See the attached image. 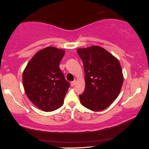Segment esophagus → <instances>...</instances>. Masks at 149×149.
<instances>
[{
    "instance_id": "obj_1",
    "label": "esophagus",
    "mask_w": 149,
    "mask_h": 149,
    "mask_svg": "<svg viewBox=\"0 0 149 149\" xmlns=\"http://www.w3.org/2000/svg\"><path fill=\"white\" fill-rule=\"evenodd\" d=\"M75 83H76V82H75V81H72L71 82V86L72 87H74V85H75Z\"/></svg>"
}]
</instances>
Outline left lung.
<instances>
[{"label": "left lung", "mask_w": 149, "mask_h": 149, "mask_svg": "<svg viewBox=\"0 0 149 149\" xmlns=\"http://www.w3.org/2000/svg\"><path fill=\"white\" fill-rule=\"evenodd\" d=\"M84 63L85 87L81 103L93 111L107 108L118 97L123 77L116 58L99 46L77 50Z\"/></svg>", "instance_id": "8db88e82"}]
</instances>
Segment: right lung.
Segmentation results:
<instances>
[{
	"label": "right lung",
	"mask_w": 149,
	"mask_h": 149,
	"mask_svg": "<svg viewBox=\"0 0 149 149\" xmlns=\"http://www.w3.org/2000/svg\"><path fill=\"white\" fill-rule=\"evenodd\" d=\"M63 50L49 47L39 50L23 73V84L28 99L45 112L59 108L64 102L70 83L59 68Z\"/></svg>",
	"instance_id": "add662e5"
}]
</instances>
